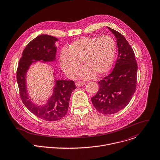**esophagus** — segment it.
Instances as JSON below:
<instances>
[{
  "label": "esophagus",
  "mask_w": 160,
  "mask_h": 160,
  "mask_svg": "<svg viewBox=\"0 0 160 160\" xmlns=\"http://www.w3.org/2000/svg\"><path fill=\"white\" fill-rule=\"evenodd\" d=\"M85 82H77L75 83V85L77 87H80V86H82L83 85H85Z\"/></svg>",
  "instance_id": "obj_1"
}]
</instances>
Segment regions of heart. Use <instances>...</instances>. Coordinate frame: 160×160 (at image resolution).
Instances as JSON below:
<instances>
[{"label": "heart", "mask_w": 160, "mask_h": 160, "mask_svg": "<svg viewBox=\"0 0 160 160\" xmlns=\"http://www.w3.org/2000/svg\"><path fill=\"white\" fill-rule=\"evenodd\" d=\"M116 55V43L109 36L83 37L73 41L68 49L60 55V65L70 78L76 77L82 62L84 65L80 72L83 79L101 77L112 66Z\"/></svg>", "instance_id": "1"}]
</instances>
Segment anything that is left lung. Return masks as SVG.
<instances>
[{
    "label": "left lung",
    "instance_id": "1",
    "mask_svg": "<svg viewBox=\"0 0 160 160\" xmlns=\"http://www.w3.org/2000/svg\"><path fill=\"white\" fill-rule=\"evenodd\" d=\"M108 28L115 35L118 57L112 72L98 82L99 89L91 100L100 114H112L125 108L136 88L138 64L132 48L118 31Z\"/></svg>",
    "mask_w": 160,
    "mask_h": 160
}]
</instances>
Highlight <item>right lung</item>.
Here are the masks:
<instances>
[{
  "instance_id": "1",
  "label": "right lung",
  "mask_w": 160,
  "mask_h": 160,
  "mask_svg": "<svg viewBox=\"0 0 160 160\" xmlns=\"http://www.w3.org/2000/svg\"><path fill=\"white\" fill-rule=\"evenodd\" d=\"M58 39L52 36L42 34L29 42L23 50L17 69V82L21 98L28 109L38 118L56 121L67 113L72 92L77 88L73 80H55L53 93L45 105L38 106L29 100L26 88V73L30 65L36 61L44 62L55 60Z\"/></svg>"
}]
</instances>
